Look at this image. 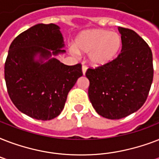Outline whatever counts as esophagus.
I'll return each mask as SVG.
<instances>
[{
    "instance_id": "esophagus-1",
    "label": "esophagus",
    "mask_w": 159,
    "mask_h": 159,
    "mask_svg": "<svg viewBox=\"0 0 159 159\" xmlns=\"http://www.w3.org/2000/svg\"><path fill=\"white\" fill-rule=\"evenodd\" d=\"M82 73H83V75H85V73H86V72H87V67L86 66V65H82Z\"/></svg>"
}]
</instances>
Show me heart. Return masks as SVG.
<instances>
[{"label":"heart","instance_id":"b5f03b06","mask_svg":"<svg viewBox=\"0 0 159 159\" xmlns=\"http://www.w3.org/2000/svg\"><path fill=\"white\" fill-rule=\"evenodd\" d=\"M122 47L120 35L116 32L96 29L82 32L77 37L74 47L70 52L77 55V52L89 53V61L93 66H102L113 61Z\"/></svg>","mask_w":159,"mask_h":159}]
</instances>
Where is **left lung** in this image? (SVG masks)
Instances as JSON below:
<instances>
[{
  "mask_svg": "<svg viewBox=\"0 0 159 159\" xmlns=\"http://www.w3.org/2000/svg\"><path fill=\"white\" fill-rule=\"evenodd\" d=\"M122 49L107 64L88 68V96L100 116L119 120L135 112L148 96L153 78V54L148 43L129 29L119 27Z\"/></svg>",
  "mask_w": 159,
  "mask_h": 159,
  "instance_id": "8db88e82",
  "label": "left lung"
}]
</instances>
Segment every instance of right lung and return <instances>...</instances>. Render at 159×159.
<instances>
[{
	"label": "right lung",
	"instance_id": "right-lung-1",
	"mask_svg": "<svg viewBox=\"0 0 159 159\" xmlns=\"http://www.w3.org/2000/svg\"><path fill=\"white\" fill-rule=\"evenodd\" d=\"M59 30L54 24H38L24 31L12 41L5 62L9 97L19 111L36 120L59 116L68 92L82 76L81 63L67 66L49 58L65 52Z\"/></svg>",
	"mask_w": 159,
	"mask_h": 159
}]
</instances>
